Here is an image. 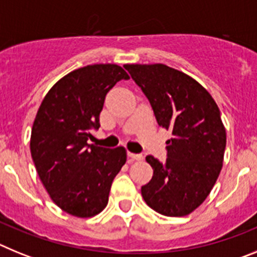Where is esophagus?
Returning a JSON list of instances; mask_svg holds the SVG:
<instances>
[{
  "instance_id": "1",
  "label": "esophagus",
  "mask_w": 257,
  "mask_h": 257,
  "mask_svg": "<svg viewBox=\"0 0 257 257\" xmlns=\"http://www.w3.org/2000/svg\"><path fill=\"white\" fill-rule=\"evenodd\" d=\"M128 157H130L133 161H140L144 158V156H143V154H135V153H128Z\"/></svg>"
}]
</instances>
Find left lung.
Instances as JSON below:
<instances>
[{
  "mask_svg": "<svg viewBox=\"0 0 257 257\" xmlns=\"http://www.w3.org/2000/svg\"><path fill=\"white\" fill-rule=\"evenodd\" d=\"M148 97L157 123L170 130L167 158L145 160L153 176L142 187L147 205L165 216H185L203 203L216 183L226 145L217 104L196 79L165 64H126Z\"/></svg>",
  "mask_w": 257,
  "mask_h": 257,
  "instance_id": "1",
  "label": "left lung"
}]
</instances>
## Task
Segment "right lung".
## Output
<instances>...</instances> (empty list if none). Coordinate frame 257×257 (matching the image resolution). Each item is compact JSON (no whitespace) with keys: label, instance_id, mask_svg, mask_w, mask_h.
<instances>
[{"label":"right lung","instance_id":"right-lung-1","mask_svg":"<svg viewBox=\"0 0 257 257\" xmlns=\"http://www.w3.org/2000/svg\"><path fill=\"white\" fill-rule=\"evenodd\" d=\"M128 74L117 64L78 68L44 97L33 122L31 154L45 189L58 207L91 217L108 205L113 179L126 163V149L87 144L100 127L105 95Z\"/></svg>","mask_w":257,"mask_h":257}]
</instances>
